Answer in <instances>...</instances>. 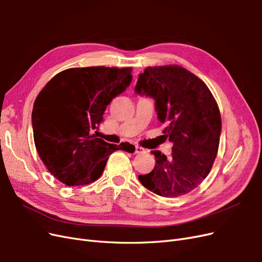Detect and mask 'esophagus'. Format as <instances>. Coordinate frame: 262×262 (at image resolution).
<instances>
[{
    "label": "esophagus",
    "instance_id": "obj_1",
    "mask_svg": "<svg viewBox=\"0 0 262 262\" xmlns=\"http://www.w3.org/2000/svg\"><path fill=\"white\" fill-rule=\"evenodd\" d=\"M145 152H146L145 148L141 147V146H139V145L136 146V154H142V153H145Z\"/></svg>",
    "mask_w": 262,
    "mask_h": 262
}]
</instances>
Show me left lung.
Listing matches in <instances>:
<instances>
[{
	"instance_id": "left-lung-1",
	"label": "left lung",
	"mask_w": 262,
	"mask_h": 262,
	"mask_svg": "<svg viewBox=\"0 0 262 262\" xmlns=\"http://www.w3.org/2000/svg\"><path fill=\"white\" fill-rule=\"evenodd\" d=\"M134 92L154 99L164 137L172 143V156L152 150L155 167L139 180L149 191L166 198L186 194L209 175L222 129L215 99L199 77L179 66L146 68Z\"/></svg>"
}]
</instances>
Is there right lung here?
I'll use <instances>...</instances> for the list:
<instances>
[{
  "mask_svg": "<svg viewBox=\"0 0 262 262\" xmlns=\"http://www.w3.org/2000/svg\"><path fill=\"white\" fill-rule=\"evenodd\" d=\"M131 80L130 68H73L52 77L39 93L31 114L35 145L46 167L63 184H91L101 176L110 154L130 150L93 132L110 101Z\"/></svg>",
  "mask_w": 262,
  "mask_h": 262,
  "instance_id": "obj_1",
  "label": "right lung"
}]
</instances>
